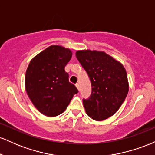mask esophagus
Returning <instances> with one entry per match:
<instances>
[{
  "label": "esophagus",
  "instance_id": "obj_1",
  "mask_svg": "<svg viewBox=\"0 0 155 155\" xmlns=\"http://www.w3.org/2000/svg\"><path fill=\"white\" fill-rule=\"evenodd\" d=\"M75 85H76V88H77V89H78V90H79V84H78V83H76Z\"/></svg>",
  "mask_w": 155,
  "mask_h": 155
}]
</instances>
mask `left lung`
Masks as SVG:
<instances>
[{
	"label": "left lung",
	"instance_id": "left-lung-1",
	"mask_svg": "<svg viewBox=\"0 0 155 155\" xmlns=\"http://www.w3.org/2000/svg\"><path fill=\"white\" fill-rule=\"evenodd\" d=\"M76 56L91 82V95L83 98L87 114L96 121L106 120L118 111L127 95L125 69L103 51H78Z\"/></svg>",
	"mask_w": 155,
	"mask_h": 155
}]
</instances>
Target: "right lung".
Returning <instances> with one entry per match:
<instances>
[{
  "mask_svg": "<svg viewBox=\"0 0 155 155\" xmlns=\"http://www.w3.org/2000/svg\"><path fill=\"white\" fill-rule=\"evenodd\" d=\"M72 52L60 46H51L33 58L25 74V89L35 108L48 117H55L66 109L78 93L69 82L65 67Z\"/></svg>",
  "mask_w": 155,
  "mask_h": 155,
  "instance_id": "1",
  "label": "right lung"
}]
</instances>
